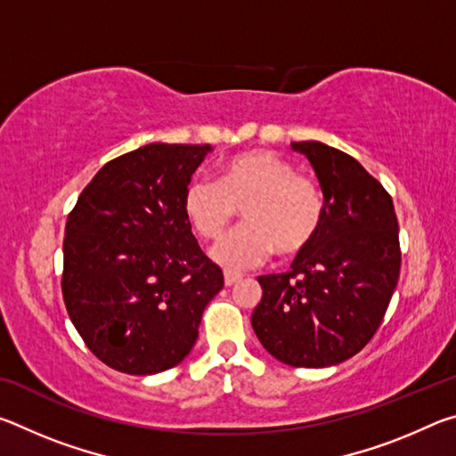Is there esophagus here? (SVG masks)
Here are the masks:
<instances>
[{
  "instance_id": "esophagus-1",
  "label": "esophagus",
  "mask_w": 456,
  "mask_h": 456,
  "mask_svg": "<svg viewBox=\"0 0 456 456\" xmlns=\"http://www.w3.org/2000/svg\"><path fill=\"white\" fill-rule=\"evenodd\" d=\"M243 277L239 275V273H233V272H225V285L227 288H231V285H235V283H239L241 281Z\"/></svg>"
}]
</instances>
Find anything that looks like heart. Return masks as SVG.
<instances>
[{"mask_svg":"<svg viewBox=\"0 0 456 456\" xmlns=\"http://www.w3.org/2000/svg\"><path fill=\"white\" fill-rule=\"evenodd\" d=\"M243 209L247 223L223 239L213 257L229 269L256 267L277 251L304 253L318 237L326 203L318 183L297 175L269 151H245L227 159L219 181L195 179L183 195V211L207 241H217Z\"/></svg>","mask_w":456,"mask_h":456,"instance_id":"b5f03b06","label":"heart"}]
</instances>
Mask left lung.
Wrapping results in <instances>:
<instances>
[{
  "label": "left lung",
  "mask_w": 456,
  "mask_h": 456,
  "mask_svg": "<svg viewBox=\"0 0 456 456\" xmlns=\"http://www.w3.org/2000/svg\"><path fill=\"white\" fill-rule=\"evenodd\" d=\"M323 192L318 237L285 273L259 275L251 315L264 348L283 364L326 368L352 358L374 338L400 275L395 203L356 159L318 142H293Z\"/></svg>",
  "instance_id": "1"
}]
</instances>
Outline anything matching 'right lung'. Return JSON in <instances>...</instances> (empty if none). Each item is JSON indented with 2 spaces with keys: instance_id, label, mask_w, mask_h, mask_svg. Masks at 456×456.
I'll return each mask as SVG.
<instances>
[{
  "instance_id": "obj_1",
  "label": "right lung",
  "mask_w": 456,
  "mask_h": 456,
  "mask_svg": "<svg viewBox=\"0 0 456 456\" xmlns=\"http://www.w3.org/2000/svg\"><path fill=\"white\" fill-rule=\"evenodd\" d=\"M209 144L152 142L112 159L68 215L61 296L94 356L146 376L181 364L223 272L205 256L183 195Z\"/></svg>"
}]
</instances>
